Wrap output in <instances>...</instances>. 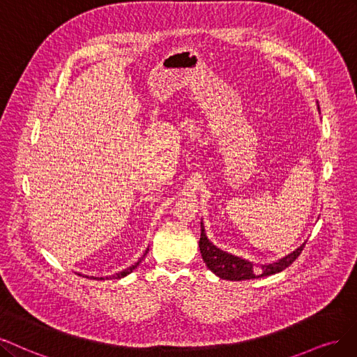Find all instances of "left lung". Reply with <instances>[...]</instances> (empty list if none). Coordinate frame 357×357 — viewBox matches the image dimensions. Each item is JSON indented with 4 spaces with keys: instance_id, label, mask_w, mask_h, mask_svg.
Listing matches in <instances>:
<instances>
[{
    "instance_id": "8db88e82",
    "label": "left lung",
    "mask_w": 357,
    "mask_h": 357,
    "mask_svg": "<svg viewBox=\"0 0 357 357\" xmlns=\"http://www.w3.org/2000/svg\"><path fill=\"white\" fill-rule=\"evenodd\" d=\"M200 227H202V234H200L199 246L202 252V258L211 271H213L216 275H220L221 279H225V280H236V282L250 280V279H259V278H266V275L280 273L284 268L289 267L291 264L301 255L303 249L305 248V243H304L303 246L294 250L292 254L279 259L278 262L268 264V266L255 267L252 262L234 257L231 254H227V252L213 246L209 241V238L206 237L203 224Z\"/></svg>"
}]
</instances>
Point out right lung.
Here are the masks:
<instances>
[{"label":"right lung","instance_id":"add662e5","mask_svg":"<svg viewBox=\"0 0 357 357\" xmlns=\"http://www.w3.org/2000/svg\"><path fill=\"white\" fill-rule=\"evenodd\" d=\"M146 254H148V249L145 250V254H144V257H145ZM144 257H141L139 259H137V262H135V264H133V266H130L129 268H126V270H123V271L117 273L116 275H112V278H114V279H120V278H124V275H128V274H130V273H132V271H133V270H135V268H136L137 266H139V264H141V261L144 259Z\"/></svg>","mask_w":357,"mask_h":357}]
</instances>
